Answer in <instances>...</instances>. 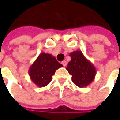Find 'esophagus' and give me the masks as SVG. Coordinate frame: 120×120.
I'll return each mask as SVG.
<instances>
[{"mask_svg":"<svg viewBox=\"0 0 120 120\" xmlns=\"http://www.w3.org/2000/svg\"><path fill=\"white\" fill-rule=\"evenodd\" d=\"M61 64L63 65V67H66L67 66V61H63L61 62Z\"/></svg>","mask_w":120,"mask_h":120,"instance_id":"1","label":"esophagus"}]
</instances>
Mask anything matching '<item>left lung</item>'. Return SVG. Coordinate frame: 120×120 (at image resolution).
<instances>
[{"label":"left lung","mask_w":120,"mask_h":120,"mask_svg":"<svg viewBox=\"0 0 120 120\" xmlns=\"http://www.w3.org/2000/svg\"><path fill=\"white\" fill-rule=\"evenodd\" d=\"M69 55L71 59L68 63L66 69L72 75V81L81 88L88 86L94 80L95 67L81 51H75Z\"/></svg>","instance_id":"1"}]
</instances>
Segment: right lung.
Listing matches in <instances>:
<instances>
[{
    "mask_svg": "<svg viewBox=\"0 0 120 120\" xmlns=\"http://www.w3.org/2000/svg\"><path fill=\"white\" fill-rule=\"evenodd\" d=\"M62 67L51 54L41 53L29 67V75L35 85L43 87L51 81L56 70Z\"/></svg>",
    "mask_w": 120,
    "mask_h": 120,
    "instance_id": "1",
    "label": "right lung"
}]
</instances>
